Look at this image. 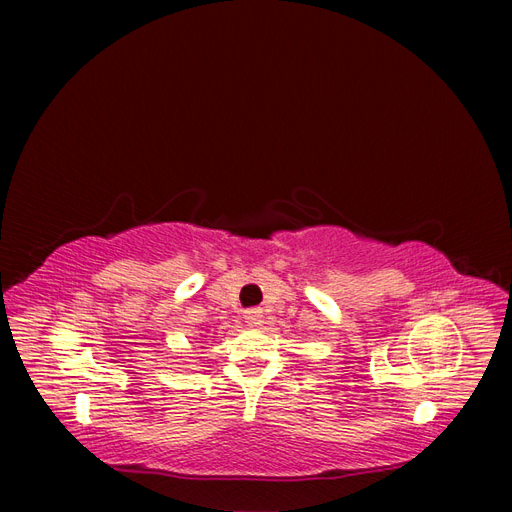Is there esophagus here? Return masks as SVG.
Wrapping results in <instances>:
<instances>
[{"label": "esophagus", "mask_w": 512, "mask_h": 512, "mask_svg": "<svg viewBox=\"0 0 512 512\" xmlns=\"http://www.w3.org/2000/svg\"><path fill=\"white\" fill-rule=\"evenodd\" d=\"M245 320H247V324H254V327H258V324L262 322V316H260V312H256V309H252V312L245 314Z\"/></svg>", "instance_id": "obj_1"}]
</instances>
